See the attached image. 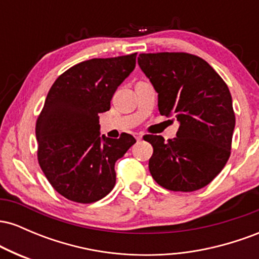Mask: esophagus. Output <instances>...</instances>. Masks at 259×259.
<instances>
[{"mask_svg":"<svg viewBox=\"0 0 259 259\" xmlns=\"http://www.w3.org/2000/svg\"><path fill=\"white\" fill-rule=\"evenodd\" d=\"M134 136H135V139L138 140V141H139V140H141V139H142V134H138V133H135V134H134Z\"/></svg>","mask_w":259,"mask_h":259,"instance_id":"1","label":"esophagus"}]
</instances>
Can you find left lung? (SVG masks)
I'll return each mask as SVG.
<instances>
[{
  "label": "left lung",
  "mask_w": 259,
  "mask_h": 259,
  "mask_svg": "<svg viewBox=\"0 0 259 259\" xmlns=\"http://www.w3.org/2000/svg\"><path fill=\"white\" fill-rule=\"evenodd\" d=\"M138 63L158 92L160 114L174 115L180 123L174 139L144 136L153 147L151 175L170 191L202 189L221 173L231 153L235 113L228 85L191 53H141Z\"/></svg>",
  "instance_id": "left-lung-1"
}]
</instances>
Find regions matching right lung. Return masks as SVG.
Wrapping results in <instances>:
<instances>
[{"mask_svg":"<svg viewBox=\"0 0 259 259\" xmlns=\"http://www.w3.org/2000/svg\"><path fill=\"white\" fill-rule=\"evenodd\" d=\"M136 55L92 58L56 79L36 120L37 160L53 189L68 200L92 203L115 185L114 165L136 142L100 136V113L133 72Z\"/></svg>","mask_w":259,"mask_h":259,"instance_id":"add662e5","label":"right lung"}]
</instances>
